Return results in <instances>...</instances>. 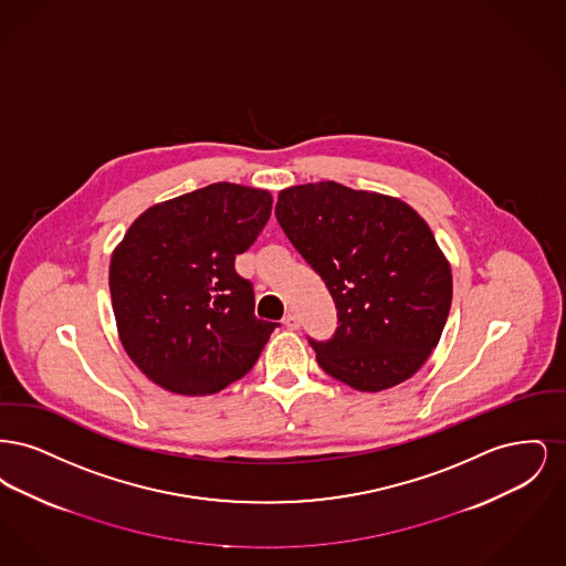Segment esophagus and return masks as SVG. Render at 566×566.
<instances>
[{"label":"esophagus","instance_id":"34e87169","mask_svg":"<svg viewBox=\"0 0 566 566\" xmlns=\"http://www.w3.org/2000/svg\"><path fill=\"white\" fill-rule=\"evenodd\" d=\"M284 326H286V328H291V331H296V328L301 326V321H298V316H296V314L291 312V314H286V316H284Z\"/></svg>","mask_w":566,"mask_h":566}]
</instances>
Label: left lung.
Returning a JSON list of instances; mask_svg holds the SVG:
<instances>
[{
    "instance_id": "left-lung-1",
    "label": "left lung",
    "mask_w": 566,
    "mask_h": 566,
    "mask_svg": "<svg viewBox=\"0 0 566 566\" xmlns=\"http://www.w3.org/2000/svg\"><path fill=\"white\" fill-rule=\"evenodd\" d=\"M275 216L337 307L333 339H310L324 371L360 392L413 376L452 305V270L427 220L397 197L331 180L280 190Z\"/></svg>"
}]
</instances>
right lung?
Instances as JSON below:
<instances>
[{"label": "right lung", "instance_id": "1", "mask_svg": "<svg viewBox=\"0 0 566 566\" xmlns=\"http://www.w3.org/2000/svg\"><path fill=\"white\" fill-rule=\"evenodd\" d=\"M270 190L216 182L137 216L109 261L118 337L137 369L174 395H214L242 379L275 323L254 316L238 275L271 216Z\"/></svg>", "mask_w": 566, "mask_h": 566}]
</instances>
